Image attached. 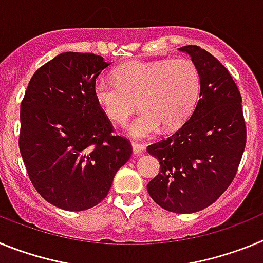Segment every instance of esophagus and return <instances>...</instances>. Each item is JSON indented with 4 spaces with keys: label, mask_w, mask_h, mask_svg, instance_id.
I'll return each mask as SVG.
<instances>
[{
    "label": "esophagus",
    "mask_w": 263,
    "mask_h": 263,
    "mask_svg": "<svg viewBox=\"0 0 263 263\" xmlns=\"http://www.w3.org/2000/svg\"><path fill=\"white\" fill-rule=\"evenodd\" d=\"M132 147H133L134 155H141L143 152H145V145H141V143L133 142L132 143Z\"/></svg>",
    "instance_id": "34e87169"
}]
</instances>
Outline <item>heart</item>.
I'll list each match as a JSON object with an SVG mask.
<instances>
[{
    "mask_svg": "<svg viewBox=\"0 0 263 263\" xmlns=\"http://www.w3.org/2000/svg\"><path fill=\"white\" fill-rule=\"evenodd\" d=\"M113 76L115 81L99 79L95 83V101L109 120L121 126L133 115L138 101L142 111L127 129L133 138H148L160 126L180 127L200 96V72L187 58L133 60L117 67Z\"/></svg>",
    "mask_w": 263,
    "mask_h": 263,
    "instance_id": "1",
    "label": "heart"
}]
</instances>
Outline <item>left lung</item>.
Wrapping results in <instances>:
<instances>
[{"label": "left lung", "mask_w": 263, "mask_h": 263, "mask_svg": "<svg viewBox=\"0 0 263 263\" xmlns=\"http://www.w3.org/2000/svg\"><path fill=\"white\" fill-rule=\"evenodd\" d=\"M179 51L200 72V99L180 129L147 147L160 164L147 192L163 210L194 213L215 203L234 179L246 126L240 90L228 69L199 46Z\"/></svg>", "instance_id": "1"}]
</instances>
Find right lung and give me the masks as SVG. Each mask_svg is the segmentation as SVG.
<instances>
[{"label": "right lung", "instance_id": "obj_1", "mask_svg": "<svg viewBox=\"0 0 263 263\" xmlns=\"http://www.w3.org/2000/svg\"><path fill=\"white\" fill-rule=\"evenodd\" d=\"M103 57L63 52L32 75L21 104L20 152L32 185L64 211H85L108 195L132 155L127 139L113 136L93 97Z\"/></svg>", "mask_w": 263, "mask_h": 263}]
</instances>
